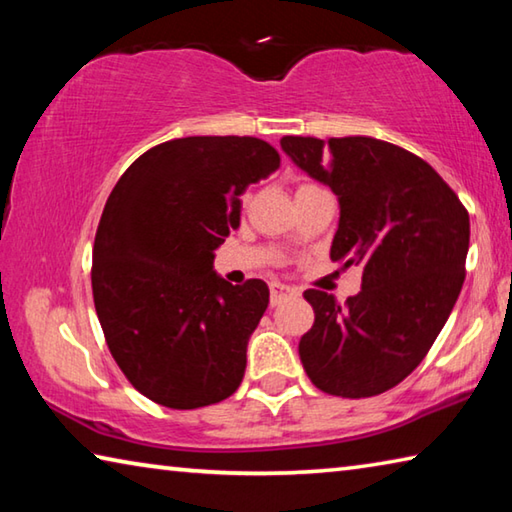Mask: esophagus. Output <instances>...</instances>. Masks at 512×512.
<instances>
[{"instance_id": "1", "label": "esophagus", "mask_w": 512, "mask_h": 512, "mask_svg": "<svg viewBox=\"0 0 512 512\" xmlns=\"http://www.w3.org/2000/svg\"><path fill=\"white\" fill-rule=\"evenodd\" d=\"M293 291L291 287H287V284H280V282H273L271 284V305L275 307V305H280L282 300H287V298H291L293 296Z\"/></svg>"}]
</instances>
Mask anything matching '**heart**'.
<instances>
[{
  "mask_svg": "<svg viewBox=\"0 0 512 512\" xmlns=\"http://www.w3.org/2000/svg\"><path fill=\"white\" fill-rule=\"evenodd\" d=\"M300 187H316V185H314V183H305V185H300ZM300 187H298V189H300Z\"/></svg>",
  "mask_w": 512,
  "mask_h": 512,
  "instance_id": "b5f03b06",
  "label": "heart"
}]
</instances>
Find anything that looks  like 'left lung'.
<instances>
[{
    "label": "left lung",
    "instance_id": "8db88e82",
    "mask_svg": "<svg viewBox=\"0 0 512 512\" xmlns=\"http://www.w3.org/2000/svg\"><path fill=\"white\" fill-rule=\"evenodd\" d=\"M284 153L339 196L329 257L361 264L343 302L309 289L314 325L300 339L309 379L336 397H372L427 357L465 280L470 214L431 164L375 137L280 140Z\"/></svg>",
    "mask_w": 512,
    "mask_h": 512
}]
</instances>
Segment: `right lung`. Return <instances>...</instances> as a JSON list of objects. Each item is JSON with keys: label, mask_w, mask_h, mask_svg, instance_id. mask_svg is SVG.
<instances>
[{"label": "right lung", "mask_w": 512, "mask_h": 512, "mask_svg": "<svg viewBox=\"0 0 512 512\" xmlns=\"http://www.w3.org/2000/svg\"><path fill=\"white\" fill-rule=\"evenodd\" d=\"M280 153L257 137H180L117 180L92 248V296L108 350L135 391L198 409L237 391L268 287H232L212 250L239 228L241 194Z\"/></svg>", "instance_id": "right-lung-1"}]
</instances>
